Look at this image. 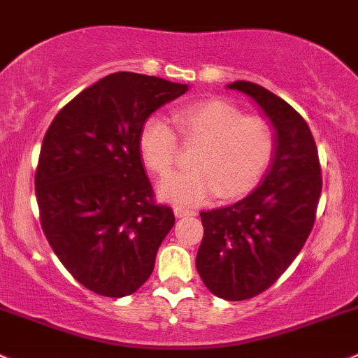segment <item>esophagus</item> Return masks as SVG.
Listing matches in <instances>:
<instances>
[{"mask_svg": "<svg viewBox=\"0 0 358 358\" xmlns=\"http://www.w3.org/2000/svg\"><path fill=\"white\" fill-rule=\"evenodd\" d=\"M174 213H176V217H193V215H196V210L186 208V206L178 205V206H174Z\"/></svg>", "mask_w": 358, "mask_h": 358, "instance_id": "34e87169", "label": "esophagus"}]
</instances>
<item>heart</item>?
<instances>
[{
    "instance_id": "b5f03b06",
    "label": "heart",
    "mask_w": 358,
    "mask_h": 358,
    "mask_svg": "<svg viewBox=\"0 0 358 358\" xmlns=\"http://www.w3.org/2000/svg\"><path fill=\"white\" fill-rule=\"evenodd\" d=\"M180 141L198 145L194 167L160 184V196L179 205H196L220 194L245 196L267 174L275 155V131L264 117L243 115L222 99H205L172 113ZM178 132L160 117H150L139 132V153L153 174L165 178L179 157Z\"/></svg>"
}]
</instances>
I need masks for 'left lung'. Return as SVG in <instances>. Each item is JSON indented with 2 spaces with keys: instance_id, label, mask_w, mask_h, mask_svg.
I'll return each mask as SVG.
<instances>
[{
  "instance_id": "obj_1",
  "label": "left lung",
  "mask_w": 358,
  "mask_h": 358,
  "mask_svg": "<svg viewBox=\"0 0 358 358\" xmlns=\"http://www.w3.org/2000/svg\"><path fill=\"white\" fill-rule=\"evenodd\" d=\"M278 131L274 162L250 196L201 212L196 268L215 296L239 301L271 288L296 259L315 222L322 191L317 146L303 117L259 84L236 80Z\"/></svg>"
}]
</instances>
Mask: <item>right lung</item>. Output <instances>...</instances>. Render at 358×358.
Masks as SVG:
<instances>
[{
    "mask_svg": "<svg viewBox=\"0 0 358 358\" xmlns=\"http://www.w3.org/2000/svg\"><path fill=\"white\" fill-rule=\"evenodd\" d=\"M186 84L115 72L80 91L44 134L36 198L48 243L84 288L120 298L152 275L176 217L158 203L139 155V132Z\"/></svg>",
    "mask_w": 358,
    "mask_h": 358,
    "instance_id": "add662e5",
    "label": "right lung"
}]
</instances>
